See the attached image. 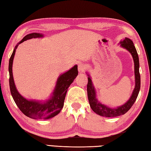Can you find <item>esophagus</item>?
Masks as SVG:
<instances>
[{
  "label": "esophagus",
  "mask_w": 151,
  "mask_h": 151,
  "mask_svg": "<svg viewBox=\"0 0 151 151\" xmlns=\"http://www.w3.org/2000/svg\"><path fill=\"white\" fill-rule=\"evenodd\" d=\"M86 69V66L84 64H80L78 66V70L80 73L84 72L85 70Z\"/></svg>",
  "instance_id": "1"
}]
</instances>
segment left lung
<instances>
[{
	"label": "left lung",
	"instance_id": "obj_1",
	"mask_svg": "<svg viewBox=\"0 0 151 151\" xmlns=\"http://www.w3.org/2000/svg\"><path fill=\"white\" fill-rule=\"evenodd\" d=\"M120 44L122 47L127 50L131 53L133 57L134 62V73H135V88L132 94V96L127 102L123 105L117 107L116 108H111L104 104H101L97 100L96 97V91L92 83L91 77L88 75V83H87V94L89 104L91 109L96 114L100 116H106V117H115L120 115L125 114L133 106L135 101L136 100L137 97L139 94L141 81H140V73H139V57L137 53L136 49L135 47L134 43L130 39L125 38L124 40L120 42Z\"/></svg>",
	"mask_w": 151,
	"mask_h": 151
}]
</instances>
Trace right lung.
Segmentation results:
<instances>
[{
    "instance_id": "right-lung-1",
    "label": "right lung",
    "mask_w": 151,
    "mask_h": 151,
    "mask_svg": "<svg viewBox=\"0 0 151 151\" xmlns=\"http://www.w3.org/2000/svg\"><path fill=\"white\" fill-rule=\"evenodd\" d=\"M44 35L40 33H31L27 35L15 47L10 60H9V83L10 92L13 99L17 107L24 115L34 119H49L58 115L64 106L68 88L78 74V66L75 65L68 71L60 75L57 79L56 86L53 93V96L44 102L36 100H29L19 93L14 83L12 64L15 53V50L19 44L27 40L36 38H42Z\"/></svg>"
}]
</instances>
